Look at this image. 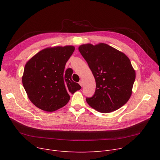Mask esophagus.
I'll use <instances>...</instances> for the list:
<instances>
[{"label":"esophagus","mask_w":160,"mask_h":160,"mask_svg":"<svg viewBox=\"0 0 160 160\" xmlns=\"http://www.w3.org/2000/svg\"><path fill=\"white\" fill-rule=\"evenodd\" d=\"M78 83H79V84H80V86L82 87V86H83V82H82V80H80V81L78 82Z\"/></svg>","instance_id":"esophagus-1"}]
</instances>
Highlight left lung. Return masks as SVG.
Here are the masks:
<instances>
[{
	"instance_id": "obj_1",
	"label": "left lung",
	"mask_w": 160,
	"mask_h": 160,
	"mask_svg": "<svg viewBox=\"0 0 160 160\" xmlns=\"http://www.w3.org/2000/svg\"><path fill=\"white\" fill-rule=\"evenodd\" d=\"M78 50L96 82L94 95L86 98L88 104L102 113L118 110L128 102L136 79L129 58L105 43L82 45Z\"/></svg>"
}]
</instances>
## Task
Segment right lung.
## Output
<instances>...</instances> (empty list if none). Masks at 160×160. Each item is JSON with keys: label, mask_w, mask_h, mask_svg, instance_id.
<instances>
[{"label": "right lung", "mask_w": 160, "mask_h": 160, "mask_svg": "<svg viewBox=\"0 0 160 160\" xmlns=\"http://www.w3.org/2000/svg\"><path fill=\"white\" fill-rule=\"evenodd\" d=\"M74 50L73 46L47 48L25 65L22 78L23 87L30 101L41 110H58L69 102V93L81 89L71 78L72 69L65 70Z\"/></svg>", "instance_id": "obj_1"}]
</instances>
